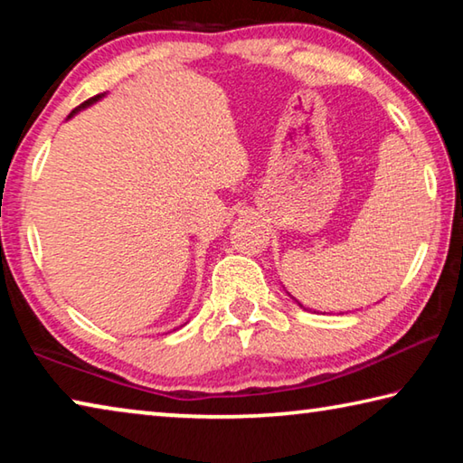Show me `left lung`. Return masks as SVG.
<instances>
[{
  "label": "left lung",
  "mask_w": 463,
  "mask_h": 463,
  "mask_svg": "<svg viewBox=\"0 0 463 463\" xmlns=\"http://www.w3.org/2000/svg\"><path fill=\"white\" fill-rule=\"evenodd\" d=\"M288 296H289V294H288ZM292 300H294V302H296V304H298V307H300V308H304V307H302V304H300V302H298V300H296V298H294V296H292Z\"/></svg>",
  "instance_id": "left-lung-1"
}]
</instances>
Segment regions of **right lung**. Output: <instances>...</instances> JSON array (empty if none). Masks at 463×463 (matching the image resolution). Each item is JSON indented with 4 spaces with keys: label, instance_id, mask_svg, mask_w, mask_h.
<instances>
[{
    "label": "right lung",
    "instance_id": "right-lung-1",
    "mask_svg": "<svg viewBox=\"0 0 463 463\" xmlns=\"http://www.w3.org/2000/svg\"><path fill=\"white\" fill-rule=\"evenodd\" d=\"M106 96H108V93H99V96H96V98H91V99H88V101H83V104H81L80 108H75V109H73V112H71V114H69V118H73V116H75V114H80V112H81V109H85V108H90V106H93V104H98V101H99V99H104ZM69 118H67V120H69Z\"/></svg>",
    "mask_w": 463,
    "mask_h": 463
}]
</instances>
